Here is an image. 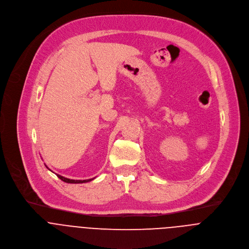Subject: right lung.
Masks as SVG:
<instances>
[{"label": "right lung", "mask_w": 249, "mask_h": 249, "mask_svg": "<svg viewBox=\"0 0 249 249\" xmlns=\"http://www.w3.org/2000/svg\"><path fill=\"white\" fill-rule=\"evenodd\" d=\"M46 167V166H45ZM47 168V167H46ZM48 169V168H47ZM49 170V169H48ZM57 177L61 179V180H63V181H65V182H67V183H85V182H89V181H91V180H93L94 178H90V179H84V180H74V179H70V178H64V177H62V176H60V175H57Z\"/></svg>", "instance_id": "right-lung-1"}]
</instances>
